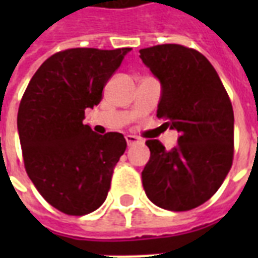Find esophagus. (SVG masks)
<instances>
[{
    "label": "esophagus",
    "mask_w": 258,
    "mask_h": 258,
    "mask_svg": "<svg viewBox=\"0 0 258 258\" xmlns=\"http://www.w3.org/2000/svg\"><path fill=\"white\" fill-rule=\"evenodd\" d=\"M125 141H127V145H128V146L141 142L140 138H138V137H135V135H125Z\"/></svg>",
    "instance_id": "1"
}]
</instances>
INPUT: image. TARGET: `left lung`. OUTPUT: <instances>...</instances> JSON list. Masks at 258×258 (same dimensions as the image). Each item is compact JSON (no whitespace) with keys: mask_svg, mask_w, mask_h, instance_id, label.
<instances>
[{"mask_svg":"<svg viewBox=\"0 0 258 258\" xmlns=\"http://www.w3.org/2000/svg\"><path fill=\"white\" fill-rule=\"evenodd\" d=\"M162 83L157 117L179 133L171 151L148 140L151 159L142 171L146 196L159 207L188 211L221 186L233 160V109L216 69L205 55L179 44L140 51Z\"/></svg>","mask_w":258,"mask_h":258,"instance_id":"1","label":"left lung"}]
</instances>
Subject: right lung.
Instances as JSON below:
<instances>
[{
  "mask_svg": "<svg viewBox=\"0 0 258 258\" xmlns=\"http://www.w3.org/2000/svg\"><path fill=\"white\" fill-rule=\"evenodd\" d=\"M131 48H70L38 68L18 112L26 173L48 203L85 216L105 202L127 142L120 133H94L85 109L102 99L107 80Z\"/></svg>",
  "mask_w": 258,
  "mask_h": 258,
  "instance_id": "right-lung-1",
  "label": "right lung"
}]
</instances>
